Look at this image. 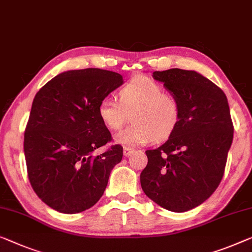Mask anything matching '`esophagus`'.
Listing matches in <instances>:
<instances>
[{"label":"esophagus","mask_w":252,"mask_h":252,"mask_svg":"<svg viewBox=\"0 0 252 252\" xmlns=\"http://www.w3.org/2000/svg\"><path fill=\"white\" fill-rule=\"evenodd\" d=\"M134 153V150L132 148H129V147H125V149H123V155H125L126 157H129L132 155V154Z\"/></svg>","instance_id":"esophagus-1"}]
</instances>
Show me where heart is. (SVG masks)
Masks as SVG:
<instances>
[{"label": "heart", "mask_w": 252, "mask_h": 252, "mask_svg": "<svg viewBox=\"0 0 252 252\" xmlns=\"http://www.w3.org/2000/svg\"><path fill=\"white\" fill-rule=\"evenodd\" d=\"M119 99L107 95L98 104V115L111 130L125 126L131 114L132 125L115 136V141L126 147H137L150 141L170 138L181 118V105L158 82L138 74L119 89Z\"/></svg>", "instance_id": "obj_1"}]
</instances>
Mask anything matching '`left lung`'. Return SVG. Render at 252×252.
Masks as SVG:
<instances>
[{
	"mask_svg": "<svg viewBox=\"0 0 252 252\" xmlns=\"http://www.w3.org/2000/svg\"><path fill=\"white\" fill-rule=\"evenodd\" d=\"M153 77L179 99L181 118L164 145L146 152L141 188L160 207L183 213L207 200L222 181L233 140L230 107L223 90L196 71H155Z\"/></svg>",
	"mask_w": 252,
	"mask_h": 252,
	"instance_id": "8db88e82",
	"label": "left lung"
}]
</instances>
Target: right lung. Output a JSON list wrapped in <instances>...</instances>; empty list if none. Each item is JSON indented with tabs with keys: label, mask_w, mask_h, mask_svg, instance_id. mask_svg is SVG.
Returning a JSON list of instances; mask_svg holds the SVG:
<instances>
[{
	"label": "right lung",
	"mask_w": 252,
	"mask_h": 252,
	"mask_svg": "<svg viewBox=\"0 0 252 252\" xmlns=\"http://www.w3.org/2000/svg\"><path fill=\"white\" fill-rule=\"evenodd\" d=\"M122 84L121 74L89 67L60 73L36 94L24 150L30 185L51 208L81 213L103 196L123 148L112 145L93 155L112 141L98 104Z\"/></svg>",
	"instance_id": "obj_1"
}]
</instances>
